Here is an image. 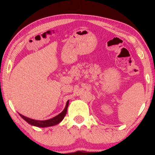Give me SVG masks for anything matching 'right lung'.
Masks as SVG:
<instances>
[{"label":"right lung","instance_id":"add662e5","mask_svg":"<svg viewBox=\"0 0 155 155\" xmlns=\"http://www.w3.org/2000/svg\"><path fill=\"white\" fill-rule=\"evenodd\" d=\"M68 104H69V101H67V103H66V105H65V109H64V111L61 113V114H59V115H57V116L54 117L53 118H51L50 120H41V121H40V120H35L28 118V117H25V116H24V115H21L20 114H19V115L25 120L26 122H27L28 124L33 125V126H35V127H52V126H54V125L59 124V123L60 122H61L62 120L64 118L65 115L67 113Z\"/></svg>","mask_w":155,"mask_h":155}]
</instances>
